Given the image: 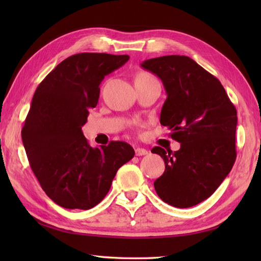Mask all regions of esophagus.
Returning a JSON list of instances; mask_svg holds the SVG:
<instances>
[{"mask_svg": "<svg viewBox=\"0 0 261 261\" xmlns=\"http://www.w3.org/2000/svg\"><path fill=\"white\" fill-rule=\"evenodd\" d=\"M148 153V150L145 148H137L136 149V154L137 156H145V154Z\"/></svg>", "mask_w": 261, "mask_h": 261, "instance_id": "34e87169", "label": "esophagus"}]
</instances>
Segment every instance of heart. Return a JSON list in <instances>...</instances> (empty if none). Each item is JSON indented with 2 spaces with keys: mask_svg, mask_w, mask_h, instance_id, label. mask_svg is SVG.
<instances>
[{
  "mask_svg": "<svg viewBox=\"0 0 261 261\" xmlns=\"http://www.w3.org/2000/svg\"><path fill=\"white\" fill-rule=\"evenodd\" d=\"M142 76H149V75L148 74H140L138 77H142Z\"/></svg>",
  "mask_w": 261,
  "mask_h": 261,
  "instance_id": "heart-1",
  "label": "heart"
}]
</instances>
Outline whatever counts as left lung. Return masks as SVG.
<instances>
[{"label": "left lung", "instance_id": "left-lung-1", "mask_svg": "<svg viewBox=\"0 0 261 261\" xmlns=\"http://www.w3.org/2000/svg\"><path fill=\"white\" fill-rule=\"evenodd\" d=\"M141 67L162 80L167 98L160 124L180 143L174 152L151 150L165 162L154 190L171 206H194L212 195L236 162L237 110L220 81L190 57L151 58Z\"/></svg>", "mask_w": 261, "mask_h": 261}]
</instances>
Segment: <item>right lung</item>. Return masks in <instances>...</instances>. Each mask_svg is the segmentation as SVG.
<instances>
[{
	"label": "right lung",
	"instance_id": "obj_1",
	"mask_svg": "<svg viewBox=\"0 0 261 261\" xmlns=\"http://www.w3.org/2000/svg\"><path fill=\"white\" fill-rule=\"evenodd\" d=\"M127 55L82 53L66 58L35 92L22 127L30 167L48 197L65 208L88 210L110 191L116 171L135 156L124 141L93 148L83 135L104 77Z\"/></svg>",
	"mask_w": 261,
	"mask_h": 261
}]
</instances>
